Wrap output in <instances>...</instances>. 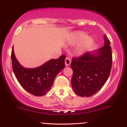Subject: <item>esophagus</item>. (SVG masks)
<instances>
[{"instance_id": "obj_1", "label": "esophagus", "mask_w": 127, "mask_h": 127, "mask_svg": "<svg viewBox=\"0 0 127 127\" xmlns=\"http://www.w3.org/2000/svg\"><path fill=\"white\" fill-rule=\"evenodd\" d=\"M70 63H71V60L69 58H66V60H65V65L66 66H68L70 65Z\"/></svg>"}]
</instances>
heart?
Here are the masks:
<instances>
[{"label": "heart", "instance_id": "obj_1", "mask_svg": "<svg viewBox=\"0 0 127 127\" xmlns=\"http://www.w3.org/2000/svg\"><path fill=\"white\" fill-rule=\"evenodd\" d=\"M81 42L82 43L78 48V52L80 54H83L91 47L94 43V39L91 37L87 36V34L83 32H77L75 35L74 42L78 44Z\"/></svg>", "mask_w": 127, "mask_h": 127}]
</instances>
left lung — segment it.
<instances>
[{
    "label": "left lung",
    "instance_id": "left-lung-1",
    "mask_svg": "<svg viewBox=\"0 0 127 127\" xmlns=\"http://www.w3.org/2000/svg\"><path fill=\"white\" fill-rule=\"evenodd\" d=\"M104 40V46L100 49L72 58L71 84L77 95L86 97L94 95L108 78L113 61L112 52L110 41L106 35Z\"/></svg>",
    "mask_w": 127,
    "mask_h": 127
}]
</instances>
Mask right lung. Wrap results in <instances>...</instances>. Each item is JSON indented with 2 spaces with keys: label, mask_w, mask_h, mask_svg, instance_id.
<instances>
[{
  "label": "right lung",
  "mask_w": 127,
  "mask_h": 127,
  "mask_svg": "<svg viewBox=\"0 0 127 127\" xmlns=\"http://www.w3.org/2000/svg\"><path fill=\"white\" fill-rule=\"evenodd\" d=\"M66 56L62 55L57 60L52 59L36 68L24 67L14 55L13 47L11 51L13 72L20 85L25 90L36 96L45 95L52 86L57 74L65 67Z\"/></svg>",
  "instance_id": "1"
}]
</instances>
